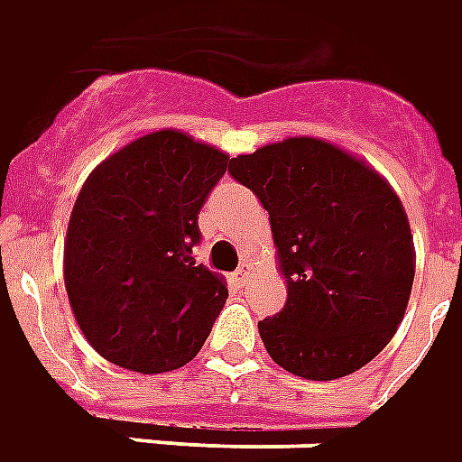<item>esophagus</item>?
Listing matches in <instances>:
<instances>
[{
	"mask_svg": "<svg viewBox=\"0 0 462 462\" xmlns=\"http://www.w3.org/2000/svg\"><path fill=\"white\" fill-rule=\"evenodd\" d=\"M248 273H251V263H241L236 273H234V278H236V283H241V286H244V283H246V281H248Z\"/></svg>",
	"mask_w": 462,
	"mask_h": 462,
	"instance_id": "1",
	"label": "esophagus"
}]
</instances>
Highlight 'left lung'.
I'll return each instance as SVG.
<instances>
[{
    "label": "left lung",
    "mask_w": 462,
    "mask_h": 462,
    "mask_svg": "<svg viewBox=\"0 0 462 462\" xmlns=\"http://www.w3.org/2000/svg\"><path fill=\"white\" fill-rule=\"evenodd\" d=\"M271 218L286 306L258 320L268 356L333 381L373 361L403 320L415 276L411 224L381 173L309 136L231 159Z\"/></svg>",
    "instance_id": "obj_1"
}]
</instances>
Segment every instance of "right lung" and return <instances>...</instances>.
<instances>
[{"label": "right lung", "instance_id": "right-lung-1", "mask_svg": "<svg viewBox=\"0 0 462 462\" xmlns=\"http://www.w3.org/2000/svg\"><path fill=\"white\" fill-rule=\"evenodd\" d=\"M228 156L173 129L146 134L81 186L64 244V283L81 333L136 373L181 368L228 299L196 263L199 214Z\"/></svg>", "mask_w": 462, "mask_h": 462}]
</instances>
